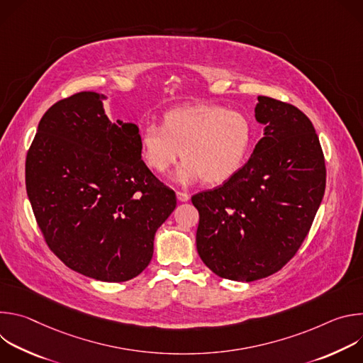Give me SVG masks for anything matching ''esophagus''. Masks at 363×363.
I'll list each match as a JSON object with an SVG mask.
<instances>
[{
  "label": "esophagus",
  "mask_w": 363,
  "mask_h": 363,
  "mask_svg": "<svg viewBox=\"0 0 363 363\" xmlns=\"http://www.w3.org/2000/svg\"><path fill=\"white\" fill-rule=\"evenodd\" d=\"M177 198H178L179 202H186V201H189V194L178 191V192H177Z\"/></svg>",
  "instance_id": "esophagus-1"
}]
</instances>
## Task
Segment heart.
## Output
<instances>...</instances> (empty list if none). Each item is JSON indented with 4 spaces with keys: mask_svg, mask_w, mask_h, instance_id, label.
<instances>
[{
    "mask_svg": "<svg viewBox=\"0 0 363 363\" xmlns=\"http://www.w3.org/2000/svg\"><path fill=\"white\" fill-rule=\"evenodd\" d=\"M252 140L250 121L218 105H188L168 111L162 128L147 125L140 133V155L157 174H165L179 157L178 184L230 181L244 165Z\"/></svg>",
    "mask_w": 363,
    "mask_h": 363,
    "instance_id": "b5f03b06",
    "label": "heart"
}]
</instances>
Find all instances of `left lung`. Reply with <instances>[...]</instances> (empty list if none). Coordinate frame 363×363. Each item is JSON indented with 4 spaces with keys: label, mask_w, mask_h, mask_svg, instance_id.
<instances>
[{
    "label": "left lung",
    "mask_w": 363,
    "mask_h": 363,
    "mask_svg": "<svg viewBox=\"0 0 363 363\" xmlns=\"http://www.w3.org/2000/svg\"><path fill=\"white\" fill-rule=\"evenodd\" d=\"M254 116L264 129L248 162L221 186L192 196L201 260L234 281L264 279L290 260L326 186L320 142L303 112L260 96Z\"/></svg>",
    "instance_id": "left-lung-1"
}]
</instances>
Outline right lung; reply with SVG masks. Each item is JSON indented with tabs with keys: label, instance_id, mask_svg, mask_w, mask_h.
I'll return each instance as SVG.
<instances>
[{
	"label": "right lung",
	"instance_id": "1",
	"mask_svg": "<svg viewBox=\"0 0 363 363\" xmlns=\"http://www.w3.org/2000/svg\"><path fill=\"white\" fill-rule=\"evenodd\" d=\"M106 99L82 91L44 113L27 153L26 186L51 251L86 277L119 283L150 263L155 233L177 196L142 161L139 128L109 121Z\"/></svg>",
	"mask_w": 363,
	"mask_h": 363
}]
</instances>
